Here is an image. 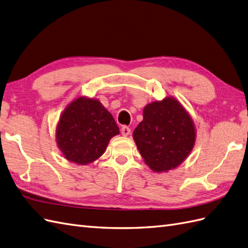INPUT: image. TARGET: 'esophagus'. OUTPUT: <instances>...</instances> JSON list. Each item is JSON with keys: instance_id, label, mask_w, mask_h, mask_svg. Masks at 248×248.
<instances>
[{"instance_id": "34e87169", "label": "esophagus", "mask_w": 248, "mask_h": 248, "mask_svg": "<svg viewBox=\"0 0 248 248\" xmlns=\"http://www.w3.org/2000/svg\"><path fill=\"white\" fill-rule=\"evenodd\" d=\"M130 133H131V129L128 128V126L124 125L123 128H122V134H123L124 136H128V135H130Z\"/></svg>"}]
</instances>
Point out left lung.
I'll return each instance as SVG.
<instances>
[{"instance_id":"8db88e82","label":"left lung","mask_w":248,"mask_h":248,"mask_svg":"<svg viewBox=\"0 0 248 248\" xmlns=\"http://www.w3.org/2000/svg\"><path fill=\"white\" fill-rule=\"evenodd\" d=\"M133 138L147 166L161 173L186 160L194 148L196 129L183 106L170 96L144 107Z\"/></svg>"}]
</instances>
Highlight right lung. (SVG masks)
<instances>
[{
  "mask_svg": "<svg viewBox=\"0 0 248 248\" xmlns=\"http://www.w3.org/2000/svg\"><path fill=\"white\" fill-rule=\"evenodd\" d=\"M118 134L112 114L98 99L85 96L66 107L55 131L56 143L63 157L81 166L98 159L110 139Z\"/></svg>",
  "mask_w": 248,
  "mask_h": 248,
  "instance_id": "right-lung-1",
  "label": "right lung"
}]
</instances>
